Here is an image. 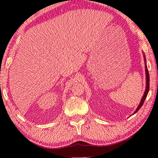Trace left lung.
<instances>
[{
    "mask_svg": "<svg viewBox=\"0 0 158 158\" xmlns=\"http://www.w3.org/2000/svg\"><path fill=\"white\" fill-rule=\"evenodd\" d=\"M144 58H145V61L146 62L145 60V57L144 56ZM145 72H146V90L145 91V93H144V95L143 96V98H142L141 101L140 102V105H139V106L138 107V108L135 111V113H136L139 110V109L140 108L143 106V103H144V101H145L146 97H147V95L148 94V92H149V89H150V76H149V73H148V67L147 65H145Z\"/></svg>",
    "mask_w": 158,
    "mask_h": 158,
    "instance_id": "1",
    "label": "left lung"
}]
</instances>
